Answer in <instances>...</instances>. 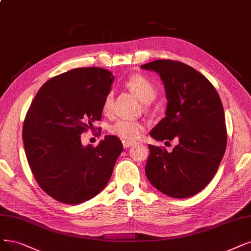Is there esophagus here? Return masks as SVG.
Instances as JSON below:
<instances>
[{
	"label": "esophagus",
	"instance_id": "esophagus-1",
	"mask_svg": "<svg viewBox=\"0 0 251 251\" xmlns=\"http://www.w3.org/2000/svg\"><path fill=\"white\" fill-rule=\"evenodd\" d=\"M134 144H136V142H134V141H129V140H123V145H124V147H125V148L131 147V146H133Z\"/></svg>",
	"mask_w": 251,
	"mask_h": 251
}]
</instances>
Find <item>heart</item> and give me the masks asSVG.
Here are the masks:
<instances>
[{
    "mask_svg": "<svg viewBox=\"0 0 251 251\" xmlns=\"http://www.w3.org/2000/svg\"><path fill=\"white\" fill-rule=\"evenodd\" d=\"M127 86L136 95V97L143 103H150L156 96L154 85L147 78L141 75L132 76L127 80ZM113 106V92L110 91L103 101V111L108 113L111 111ZM145 125L138 120L119 119L110 126L109 132L123 138L125 140H135L140 137L144 131Z\"/></svg>",
    "mask_w": 251,
    "mask_h": 251,
    "instance_id": "obj_1",
    "label": "heart"
}]
</instances>
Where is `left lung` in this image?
<instances>
[{
  "instance_id": "8db88e82",
  "label": "left lung",
  "mask_w": 251,
  "mask_h": 251,
  "mask_svg": "<svg viewBox=\"0 0 251 251\" xmlns=\"http://www.w3.org/2000/svg\"><path fill=\"white\" fill-rule=\"evenodd\" d=\"M165 86L166 117L151 129L157 141L178 140L171 152L149 145L145 173L157 190L176 199L193 197L212 180L226 147L224 107L214 86L183 63L157 59L141 66Z\"/></svg>"
}]
</instances>
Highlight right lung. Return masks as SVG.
<instances>
[{
  "label": "right lung",
  "instance_id": "right-lung-1",
  "mask_svg": "<svg viewBox=\"0 0 251 251\" xmlns=\"http://www.w3.org/2000/svg\"><path fill=\"white\" fill-rule=\"evenodd\" d=\"M114 76L102 68H78L57 75L39 89L23 127L25 151L36 181L65 204H80L108 183L124 146L105 136L97 147L81 135L100 120Z\"/></svg>",
  "mask_w": 251,
  "mask_h": 251
}]
</instances>
